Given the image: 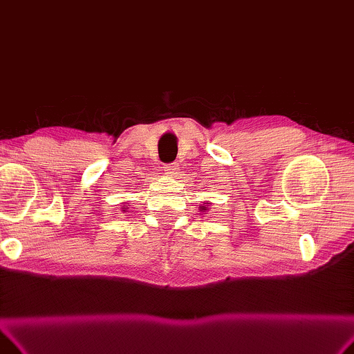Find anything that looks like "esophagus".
<instances>
[{
	"instance_id": "34e87169",
	"label": "esophagus",
	"mask_w": 354,
	"mask_h": 354,
	"mask_svg": "<svg viewBox=\"0 0 354 354\" xmlns=\"http://www.w3.org/2000/svg\"><path fill=\"white\" fill-rule=\"evenodd\" d=\"M164 170H166V174H169V175H176V174H178V170H179L178 162L167 164V166L164 167Z\"/></svg>"
}]
</instances>
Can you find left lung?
<instances>
[{"label":"left lung","mask_w":354,"mask_h":354,"mask_svg":"<svg viewBox=\"0 0 354 354\" xmlns=\"http://www.w3.org/2000/svg\"><path fill=\"white\" fill-rule=\"evenodd\" d=\"M203 209H205V207H203Z\"/></svg>","instance_id":"1"}]
</instances>
